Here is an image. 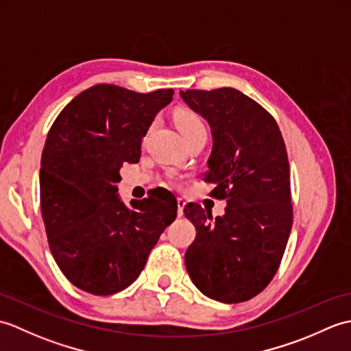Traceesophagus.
<instances>
[{
  "mask_svg": "<svg viewBox=\"0 0 351 351\" xmlns=\"http://www.w3.org/2000/svg\"><path fill=\"white\" fill-rule=\"evenodd\" d=\"M185 204H187V202H185V200L184 199H178V215H180V217H181V215L184 214V208H185Z\"/></svg>",
  "mask_w": 351,
  "mask_h": 351,
  "instance_id": "1",
  "label": "esophagus"
}]
</instances>
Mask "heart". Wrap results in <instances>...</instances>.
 Returning <instances> with one entry per match:
<instances>
[{
	"mask_svg": "<svg viewBox=\"0 0 351 351\" xmlns=\"http://www.w3.org/2000/svg\"><path fill=\"white\" fill-rule=\"evenodd\" d=\"M175 122L184 137L190 140L200 132H208L204 117L191 108H180L175 113Z\"/></svg>",
	"mask_w": 351,
	"mask_h": 351,
	"instance_id": "1",
	"label": "heart"
}]
</instances>
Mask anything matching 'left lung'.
<instances>
[{
	"mask_svg": "<svg viewBox=\"0 0 351 351\" xmlns=\"http://www.w3.org/2000/svg\"><path fill=\"white\" fill-rule=\"evenodd\" d=\"M181 96L211 125L214 147L204 181L215 184L211 197L228 202L215 220L199 204L184 208L196 226L185 265L210 299L247 302L274 278L293 228L285 141L274 117L237 88Z\"/></svg>",
	"mask_w": 351,
	"mask_h": 351,
	"instance_id": "8db88e82",
	"label": "left lung"
}]
</instances>
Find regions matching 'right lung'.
<instances>
[{
	"label": "right lung",
	"instance_id": "add662e5",
	"mask_svg": "<svg viewBox=\"0 0 351 351\" xmlns=\"http://www.w3.org/2000/svg\"><path fill=\"white\" fill-rule=\"evenodd\" d=\"M171 88L137 93L96 84L77 95L49 128L40 161V210L52 256L77 288L111 295L145 268L176 219L170 195L125 205L121 167L138 162L141 138Z\"/></svg>",
	"mask_w": 351,
	"mask_h": 351
}]
</instances>
